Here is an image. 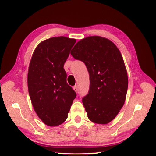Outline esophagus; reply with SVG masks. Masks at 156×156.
Masks as SVG:
<instances>
[{
    "label": "esophagus",
    "mask_w": 156,
    "mask_h": 156,
    "mask_svg": "<svg viewBox=\"0 0 156 156\" xmlns=\"http://www.w3.org/2000/svg\"><path fill=\"white\" fill-rule=\"evenodd\" d=\"M73 89H74V91H75L76 92H78V86H74V87H73Z\"/></svg>",
    "instance_id": "34e87169"
}]
</instances>
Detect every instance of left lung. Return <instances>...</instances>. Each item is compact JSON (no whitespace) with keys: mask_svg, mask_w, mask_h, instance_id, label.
I'll return each mask as SVG.
<instances>
[{"mask_svg":"<svg viewBox=\"0 0 156 156\" xmlns=\"http://www.w3.org/2000/svg\"><path fill=\"white\" fill-rule=\"evenodd\" d=\"M70 54L84 63L90 76L88 94L82 98L88 119L108 123L120 112L127 96L128 76L120 51L107 38L89 36L76 43Z\"/></svg>","mask_w":156,"mask_h":156,"instance_id":"obj_1","label":"left lung"}]
</instances>
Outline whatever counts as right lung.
Here are the masks:
<instances>
[{"label": "right lung", "instance_id": "add662e5", "mask_svg": "<svg viewBox=\"0 0 156 156\" xmlns=\"http://www.w3.org/2000/svg\"><path fill=\"white\" fill-rule=\"evenodd\" d=\"M76 41L64 36L45 39L36 47L29 63L27 85L33 107L38 117L50 127L66 120L76 97L67 84L64 68Z\"/></svg>", "mask_w": 156, "mask_h": 156}]
</instances>
